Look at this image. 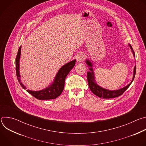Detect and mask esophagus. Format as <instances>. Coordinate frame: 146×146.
Segmentation results:
<instances>
[{"mask_svg":"<svg viewBox=\"0 0 146 146\" xmlns=\"http://www.w3.org/2000/svg\"><path fill=\"white\" fill-rule=\"evenodd\" d=\"M84 57H85V55H84V54H82V53H79V54L77 55V56H76V59H77V60L78 62H81V61H82L83 59H84Z\"/></svg>","mask_w":146,"mask_h":146,"instance_id":"34e87169","label":"esophagus"}]
</instances>
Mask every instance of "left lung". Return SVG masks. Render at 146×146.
I'll list each match as a JSON object with an SVG mask.
<instances>
[{
	"mask_svg": "<svg viewBox=\"0 0 146 146\" xmlns=\"http://www.w3.org/2000/svg\"><path fill=\"white\" fill-rule=\"evenodd\" d=\"M129 46L132 50V52L133 54V56L135 57V54L133 51V50L130 44H129ZM86 62L87 64L90 66L89 69L90 70V72H87V80H88V86L89 87L91 90V91L96 96H98L99 98H103V99H109V98H113L115 97H118L120 95H121L129 87L131 86L132 84V82H133L134 78L135 77V74H136V65L134 67V70H133V78L132 80L131 81L130 84L127 85L125 87L121 88L119 90H114V91H110L109 90H106L103 88L101 87H100L97 83L95 81V77H94V73L93 71V68H92V62L89 60L87 59L86 60Z\"/></svg>",
	"mask_w": 146,
	"mask_h": 146,
	"instance_id": "1",
	"label": "left lung"
}]
</instances>
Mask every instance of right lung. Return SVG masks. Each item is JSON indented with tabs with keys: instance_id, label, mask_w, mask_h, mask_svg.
Returning a JSON list of instances; mask_svg holds the SVG:
<instances>
[{
	"instance_id": "right-lung-1",
	"label": "right lung",
	"mask_w": 146,
	"mask_h": 146,
	"mask_svg": "<svg viewBox=\"0 0 146 146\" xmlns=\"http://www.w3.org/2000/svg\"><path fill=\"white\" fill-rule=\"evenodd\" d=\"M21 46L19 47L18 49L15 59L16 74L20 85L25 90L26 87L23 84V82L21 81L19 74V58L21 55ZM75 64L76 59H74L64 65L63 66H62L56 74L53 82L45 89L38 91H33L28 90L27 91L35 98L39 100H49L56 98L63 91L65 86V78L70 71L74 66Z\"/></svg>"
}]
</instances>
